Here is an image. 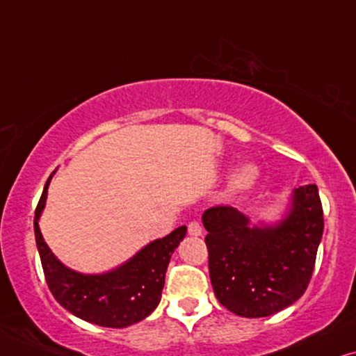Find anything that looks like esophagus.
<instances>
[{
	"label": "esophagus",
	"instance_id": "34e87169",
	"mask_svg": "<svg viewBox=\"0 0 356 356\" xmlns=\"http://www.w3.org/2000/svg\"><path fill=\"white\" fill-rule=\"evenodd\" d=\"M187 231H188V234H191V236H202V233H203L200 222H197V221H191V222H188Z\"/></svg>",
	"mask_w": 356,
	"mask_h": 356
}]
</instances>
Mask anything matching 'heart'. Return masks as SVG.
I'll list each match as a JSON object with an SVG mask.
<instances>
[{
	"mask_svg": "<svg viewBox=\"0 0 356 356\" xmlns=\"http://www.w3.org/2000/svg\"><path fill=\"white\" fill-rule=\"evenodd\" d=\"M259 168L252 163H245L238 168L231 175L229 179V188L234 192L248 191V188L254 187V184L259 179Z\"/></svg>",
	"mask_w": 356,
	"mask_h": 356,
	"instance_id": "heart-1",
	"label": "heart"
}]
</instances>
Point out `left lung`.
<instances>
[{"instance_id": "8db88e82", "label": "left lung", "mask_w": 356, "mask_h": 356, "mask_svg": "<svg viewBox=\"0 0 356 356\" xmlns=\"http://www.w3.org/2000/svg\"><path fill=\"white\" fill-rule=\"evenodd\" d=\"M213 291L226 309L267 317L300 300L309 285L324 231L314 184L293 191L282 220L250 225L233 207L203 213Z\"/></svg>"}]
</instances>
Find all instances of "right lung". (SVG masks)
<instances>
[{
    "instance_id": "add662e5",
    "label": "right lung",
    "mask_w": 356,
    "mask_h": 356,
    "mask_svg": "<svg viewBox=\"0 0 356 356\" xmlns=\"http://www.w3.org/2000/svg\"><path fill=\"white\" fill-rule=\"evenodd\" d=\"M51 175L34 218L37 249L51 295L71 314L96 325L122 329L143 321L159 305L170 255L186 238L187 227H177L165 238L146 244L125 264L108 272H76L55 257L40 233L39 220L45 208Z\"/></svg>"
}]
</instances>
